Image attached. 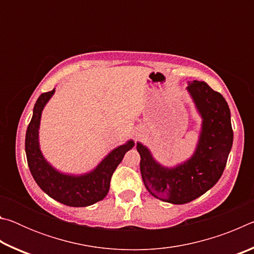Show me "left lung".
<instances>
[{
    "label": "left lung",
    "mask_w": 254,
    "mask_h": 254,
    "mask_svg": "<svg viewBox=\"0 0 254 254\" xmlns=\"http://www.w3.org/2000/svg\"><path fill=\"white\" fill-rule=\"evenodd\" d=\"M187 91L203 119L191 158L174 168H167L154 160L145 145L136 143L145 188L156 198L175 205L198 198L218 182L233 143L231 112L225 98L205 81L189 83Z\"/></svg>",
    "instance_id": "obj_1"
}]
</instances>
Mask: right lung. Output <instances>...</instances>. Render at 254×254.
<instances>
[{
	"label": "right lung",
	"instance_id": "right-lung-1",
	"mask_svg": "<svg viewBox=\"0 0 254 254\" xmlns=\"http://www.w3.org/2000/svg\"><path fill=\"white\" fill-rule=\"evenodd\" d=\"M55 89L41 94L33 107V115L25 133V153L33 179L51 198L72 207H85L102 200L107 195L114 170L128 150L133 140L120 145L107 154L91 173L75 176L59 173L42 156L39 145L41 113Z\"/></svg>",
	"mask_w": 254,
	"mask_h": 254
}]
</instances>
